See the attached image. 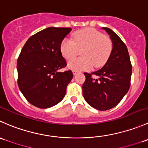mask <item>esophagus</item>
<instances>
[{
  "label": "esophagus",
  "mask_w": 148,
  "mask_h": 148,
  "mask_svg": "<svg viewBox=\"0 0 148 148\" xmlns=\"http://www.w3.org/2000/svg\"><path fill=\"white\" fill-rule=\"evenodd\" d=\"M77 73H78V71H77V70H73V74L74 75H76Z\"/></svg>",
  "instance_id": "1"
}]
</instances>
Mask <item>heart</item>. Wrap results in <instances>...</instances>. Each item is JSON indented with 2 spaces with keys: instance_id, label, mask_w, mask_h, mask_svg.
I'll return each instance as SVG.
<instances>
[{
  "instance_id": "1",
  "label": "heart",
  "mask_w": 148,
  "mask_h": 148,
  "mask_svg": "<svg viewBox=\"0 0 148 148\" xmlns=\"http://www.w3.org/2000/svg\"><path fill=\"white\" fill-rule=\"evenodd\" d=\"M113 44L110 38L92 28H86L75 32L72 41L64 39L60 50L65 59L70 61L79 55L82 57L69 61V68L77 71L90 70L103 66L110 57Z\"/></svg>"
}]
</instances>
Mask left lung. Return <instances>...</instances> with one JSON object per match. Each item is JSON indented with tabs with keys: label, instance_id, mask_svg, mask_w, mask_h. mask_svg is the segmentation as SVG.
Wrapping results in <instances>:
<instances>
[{
	"label": "left lung",
	"instance_id": "left-lung-1",
	"mask_svg": "<svg viewBox=\"0 0 148 148\" xmlns=\"http://www.w3.org/2000/svg\"><path fill=\"white\" fill-rule=\"evenodd\" d=\"M102 29L110 35L112 52L103 68L91 74L84 73L82 92L90 106L106 110L118 105L129 91L132 67L128 50L121 38L110 29Z\"/></svg>",
	"mask_w": 148,
	"mask_h": 148
}]
</instances>
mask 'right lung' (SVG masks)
<instances>
[{
	"label": "right lung",
	"mask_w": 148,
	"mask_h": 148,
	"mask_svg": "<svg viewBox=\"0 0 148 148\" xmlns=\"http://www.w3.org/2000/svg\"><path fill=\"white\" fill-rule=\"evenodd\" d=\"M71 28L48 27L30 37L17 60L18 85L29 103L48 108L63 100L73 78L60 50L61 42Z\"/></svg>",
	"instance_id": "obj_1"
}]
</instances>
